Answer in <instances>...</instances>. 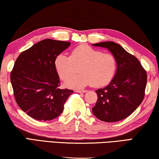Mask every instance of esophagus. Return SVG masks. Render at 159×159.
<instances>
[{
  "mask_svg": "<svg viewBox=\"0 0 159 159\" xmlns=\"http://www.w3.org/2000/svg\"><path fill=\"white\" fill-rule=\"evenodd\" d=\"M87 91V90H78V89L75 90V92L77 93H86Z\"/></svg>",
  "mask_w": 159,
  "mask_h": 159,
  "instance_id": "obj_1",
  "label": "esophagus"
}]
</instances>
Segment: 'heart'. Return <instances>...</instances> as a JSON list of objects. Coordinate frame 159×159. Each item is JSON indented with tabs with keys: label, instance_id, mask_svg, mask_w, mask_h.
Returning a JSON list of instances; mask_svg holds the SVG:
<instances>
[{
	"label": "heart",
	"instance_id": "heart-1",
	"mask_svg": "<svg viewBox=\"0 0 159 159\" xmlns=\"http://www.w3.org/2000/svg\"><path fill=\"white\" fill-rule=\"evenodd\" d=\"M54 66L63 80L71 76L76 68L80 67V73L66 82L69 87L83 88L90 84L101 87L107 84L115 77L117 61L111 53H103L87 44H80L72 50L70 57L58 54L55 58Z\"/></svg>",
	"mask_w": 159,
	"mask_h": 159
}]
</instances>
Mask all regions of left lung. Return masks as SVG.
<instances>
[{"label": "left lung", "instance_id": "1", "mask_svg": "<svg viewBox=\"0 0 159 159\" xmlns=\"http://www.w3.org/2000/svg\"><path fill=\"white\" fill-rule=\"evenodd\" d=\"M110 50L117 61V68L107 87L99 89L93 115L102 121L115 122L126 118L143 102L147 84V72L138 59L119 44L103 42L93 44Z\"/></svg>", "mask_w": 159, "mask_h": 159}]
</instances>
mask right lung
I'll list each match as a JSON object with an SVG mask.
<instances>
[{
	"label": "right lung",
	"mask_w": 159,
	"mask_h": 159,
	"mask_svg": "<svg viewBox=\"0 0 159 159\" xmlns=\"http://www.w3.org/2000/svg\"><path fill=\"white\" fill-rule=\"evenodd\" d=\"M70 42L45 39L22 52L10 74L14 96L19 107L30 117L49 121L62 113L72 90L59 88L56 57Z\"/></svg>",
	"instance_id": "obj_1"
}]
</instances>
